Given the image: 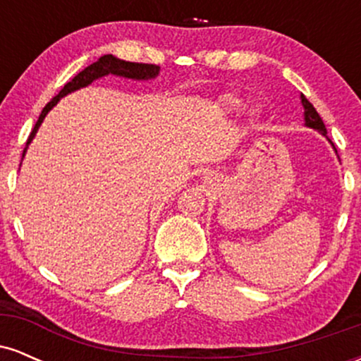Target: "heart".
Segmentation results:
<instances>
[{
  "label": "heart",
  "instance_id": "1",
  "mask_svg": "<svg viewBox=\"0 0 361 361\" xmlns=\"http://www.w3.org/2000/svg\"><path fill=\"white\" fill-rule=\"evenodd\" d=\"M222 103L227 106V109L233 110V111H238V110L243 106V102L239 100V98H234V97H226V98H222Z\"/></svg>",
  "mask_w": 361,
  "mask_h": 361
}]
</instances>
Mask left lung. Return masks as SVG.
Wrapping results in <instances>:
<instances>
[{"mask_svg":"<svg viewBox=\"0 0 361 361\" xmlns=\"http://www.w3.org/2000/svg\"><path fill=\"white\" fill-rule=\"evenodd\" d=\"M300 102H302V106H304V126L309 127V128H314V130H317L319 134L324 135V137L327 139V130H326L324 122H322V118L319 117L317 110L314 109L312 103H310L307 98L304 97V94H300ZM327 140H329V144L333 146L334 152H336V147H334V144L331 142V139H327ZM336 154H338V152H336Z\"/></svg>","mask_w":361,"mask_h":361,"instance_id":"1","label":"left lung"}]
</instances>
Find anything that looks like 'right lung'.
Masks as SVG:
<instances>
[{"label": "right lung", "mask_w": 361, "mask_h": 361, "mask_svg": "<svg viewBox=\"0 0 361 361\" xmlns=\"http://www.w3.org/2000/svg\"><path fill=\"white\" fill-rule=\"evenodd\" d=\"M159 69H161L159 66H156V64H139V62L122 61V59H118V57L111 56V54L102 56L97 62H93V64H90L88 68L82 69L81 73H78L71 81L66 82L64 88L59 91V94H57V97H54L52 100L44 106L42 114H40L39 120H37L34 130H32L30 135H28L27 146H25V149H23L22 157H25V154H27V149H28V146H30L32 140H34L39 127L42 126L44 118L47 117L49 111H51L54 106L59 103L61 98L68 97L69 93H74V91H78L81 88H86V86H90L93 81L100 80V78H103V76H109V74H114V76H120V78H127V80H134V81H149V80H154V78H157ZM20 166H22V164H20Z\"/></svg>", "instance_id": "obj_1"}]
</instances>
